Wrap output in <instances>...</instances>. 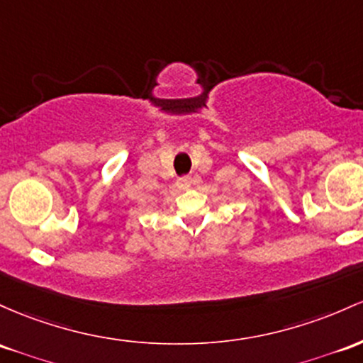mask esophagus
<instances>
[{"mask_svg":"<svg viewBox=\"0 0 363 363\" xmlns=\"http://www.w3.org/2000/svg\"><path fill=\"white\" fill-rule=\"evenodd\" d=\"M191 184H193V179L189 175H184V177L177 179V188L179 189H189Z\"/></svg>","mask_w":363,"mask_h":363,"instance_id":"34e87169","label":"esophagus"}]
</instances>
